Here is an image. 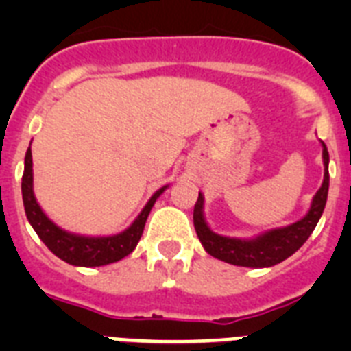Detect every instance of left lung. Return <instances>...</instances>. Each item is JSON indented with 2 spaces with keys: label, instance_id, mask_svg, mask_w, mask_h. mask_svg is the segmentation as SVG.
<instances>
[{
  "label": "left lung",
  "instance_id": "left-lung-1",
  "mask_svg": "<svg viewBox=\"0 0 351 351\" xmlns=\"http://www.w3.org/2000/svg\"><path fill=\"white\" fill-rule=\"evenodd\" d=\"M322 144V158H324V182L320 190L316 191L311 200L309 210L304 214L299 221L291 225L271 228L255 237H228L213 232L209 223L206 221L204 214V195L198 191V200L193 210V225L204 250L214 258L221 262L239 265V267L263 269L272 267L276 263L283 262L291 256L308 241L309 235L315 230L316 223L320 221L324 214L325 204L328 195V151L327 145Z\"/></svg>",
  "mask_w": 351,
  "mask_h": 351
}]
</instances>
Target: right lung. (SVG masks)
Here are the masks:
<instances>
[{
  "label": "right lung",
  "mask_w": 351,
  "mask_h": 351,
  "mask_svg": "<svg viewBox=\"0 0 351 351\" xmlns=\"http://www.w3.org/2000/svg\"><path fill=\"white\" fill-rule=\"evenodd\" d=\"M31 145V144H29ZM169 184L161 186L160 190L149 198L144 209L141 210L135 221L119 234L112 235H84L73 234L60 225H56L47 214L43 213L38 200L33 191V158H31V147H27L26 158H24V173H23V202L26 210L27 221L31 223L33 230L36 232L42 243L63 262L75 265V267H101L108 263L119 262L137 247L138 241L144 232L145 219L153 209L154 202L158 200Z\"/></svg>",
  "instance_id": "1"
}]
</instances>
